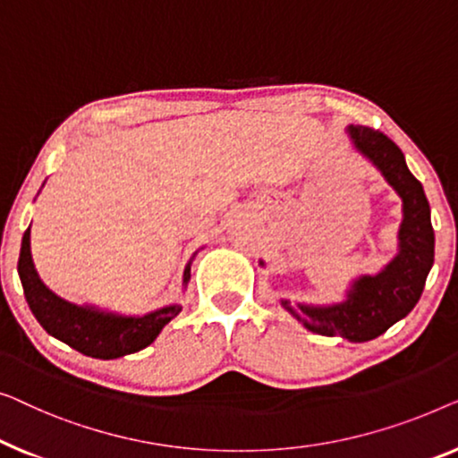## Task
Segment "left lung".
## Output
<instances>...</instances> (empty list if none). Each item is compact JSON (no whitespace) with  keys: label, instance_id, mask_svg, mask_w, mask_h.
Wrapping results in <instances>:
<instances>
[{"label":"left lung","instance_id":"1","mask_svg":"<svg viewBox=\"0 0 458 458\" xmlns=\"http://www.w3.org/2000/svg\"><path fill=\"white\" fill-rule=\"evenodd\" d=\"M349 132L357 149L382 170L403 199L404 220L398 232L401 253L382 274L359 278L349 293V301L340 305L294 309L284 301V307L311 332L326 336L340 334L351 343H367L409 315L420 301L434 263V228L423 186L409 172L394 140L369 126H351Z\"/></svg>","mask_w":458,"mask_h":458}]
</instances>
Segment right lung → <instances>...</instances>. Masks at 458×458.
<instances>
[{
    "mask_svg": "<svg viewBox=\"0 0 458 458\" xmlns=\"http://www.w3.org/2000/svg\"><path fill=\"white\" fill-rule=\"evenodd\" d=\"M18 274L30 311L45 332L62 340L74 351L95 359H118L149 346L162 327L182 311L180 305H170L143 318L99 313L95 309L76 307L62 301L38 280L30 257V228L22 236ZM191 278V267L184 269V282Z\"/></svg>",
    "mask_w": 458,
    "mask_h": 458,
    "instance_id": "add662e5",
    "label": "right lung"
}]
</instances>
